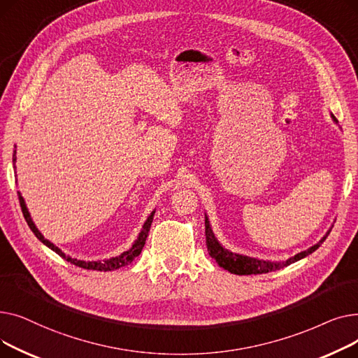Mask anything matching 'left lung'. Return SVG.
Returning <instances> with one entry per match:
<instances>
[{"instance_id":"1","label":"left lung","mask_w":358,"mask_h":358,"mask_svg":"<svg viewBox=\"0 0 358 358\" xmlns=\"http://www.w3.org/2000/svg\"><path fill=\"white\" fill-rule=\"evenodd\" d=\"M331 117L334 119V122H336L335 116L331 115ZM338 123V122H336ZM204 224H206V245H208V251L210 254L212 258L216 259L217 264L228 270L232 274H238V275H250V274H264V273H270V271H275L283 267L290 266L292 262H296L299 259H302L305 257H308L309 254H312L313 251H316L319 247L322 245V242L327 239V236L329 235L331 229L327 232V235L319 241L317 243H315L313 247H310L306 251H302L296 254L294 257H290L286 261H264V259H258V258H252L248 255H241V254H235L229 250H227L224 247H222L219 241L216 239L212 228H210V222L209 217L204 215Z\"/></svg>"}]
</instances>
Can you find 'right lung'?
Masks as SVG:
<instances>
[{
  "label": "right lung",
  "instance_id": "1",
  "mask_svg": "<svg viewBox=\"0 0 358 358\" xmlns=\"http://www.w3.org/2000/svg\"><path fill=\"white\" fill-rule=\"evenodd\" d=\"M13 164H15V150H14V154H13ZM18 200H20L22 212H23V215H24V219H26V222H27V224H29V228L31 229V232L36 235L37 239L42 241L48 248H50L52 251H55L59 257H62L64 259H66L68 262H71V264L77 266V267H81V268H85V270H97V271H111V270H117V268H120V267H124V266L130 264V262L134 261V259L142 252V250H143V247H145V241H146V238H148V232H149V229H150V224H152L154 215H155V210H154L152 213H150V215L148 216L146 222L143 223V228H142V231H141L138 239L134 242V245H131L127 251H124L123 254H120V255H117V257L108 258V259H103V261H83V259H77V258H72V257H69V255H65L58 247L53 245V243H52L50 241L45 239V236L39 232V229H37L36 224L33 223L31 216H30V213H29V210H27V208H26L24 199L22 197L20 192H18Z\"/></svg>",
  "mask_w": 358,
  "mask_h": 358
}]
</instances>
